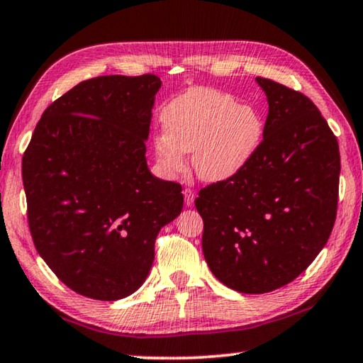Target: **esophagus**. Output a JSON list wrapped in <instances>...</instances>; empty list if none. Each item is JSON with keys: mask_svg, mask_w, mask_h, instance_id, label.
<instances>
[{"mask_svg": "<svg viewBox=\"0 0 363 363\" xmlns=\"http://www.w3.org/2000/svg\"><path fill=\"white\" fill-rule=\"evenodd\" d=\"M195 200V192L192 189L184 190V201H186V206H192Z\"/></svg>", "mask_w": 363, "mask_h": 363, "instance_id": "34e87169", "label": "esophagus"}]
</instances>
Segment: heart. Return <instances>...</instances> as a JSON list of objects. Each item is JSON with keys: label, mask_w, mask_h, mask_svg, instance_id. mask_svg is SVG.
<instances>
[{"label": "heart", "mask_w": 363, "mask_h": 363, "mask_svg": "<svg viewBox=\"0 0 363 363\" xmlns=\"http://www.w3.org/2000/svg\"><path fill=\"white\" fill-rule=\"evenodd\" d=\"M163 133L153 138V155L162 173L186 169V153L200 179L219 182L247 167L259 145L262 123L253 108L214 89H194L162 113Z\"/></svg>", "instance_id": "b5f03b06"}]
</instances>
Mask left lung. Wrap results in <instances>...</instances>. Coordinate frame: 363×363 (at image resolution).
<instances>
[{
    "label": "left lung",
    "instance_id": "obj_1",
    "mask_svg": "<svg viewBox=\"0 0 363 363\" xmlns=\"http://www.w3.org/2000/svg\"><path fill=\"white\" fill-rule=\"evenodd\" d=\"M262 143L240 173L210 184L195 200L201 247L219 281L261 294L311 266L333 230L340 147L309 97L267 78Z\"/></svg>",
    "mask_w": 363,
    "mask_h": 363
}]
</instances>
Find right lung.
I'll return each mask as SVG.
<instances>
[{
  "label": "right lung",
  "mask_w": 363,
  "mask_h": 363,
  "mask_svg": "<svg viewBox=\"0 0 363 363\" xmlns=\"http://www.w3.org/2000/svg\"><path fill=\"white\" fill-rule=\"evenodd\" d=\"M162 79H86L49 106L22 158L27 218L40 256L78 294L116 301L144 284L160 229L182 211L181 184L145 160Z\"/></svg>",
  "instance_id": "1"
}]
</instances>
